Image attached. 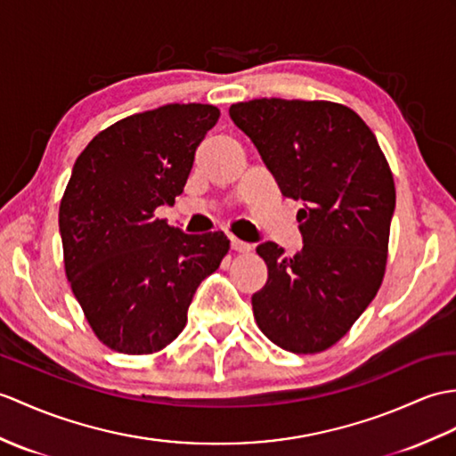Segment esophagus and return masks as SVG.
Masks as SVG:
<instances>
[{"mask_svg":"<svg viewBox=\"0 0 456 456\" xmlns=\"http://www.w3.org/2000/svg\"><path fill=\"white\" fill-rule=\"evenodd\" d=\"M231 248L235 252H248L250 250V245L245 240H239L237 237H231Z\"/></svg>","mask_w":456,"mask_h":456,"instance_id":"34e87169","label":"esophagus"}]
</instances>
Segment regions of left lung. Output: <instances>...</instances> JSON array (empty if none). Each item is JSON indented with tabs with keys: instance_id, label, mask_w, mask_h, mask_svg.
Returning a JSON list of instances; mask_svg holds the SVG:
<instances>
[{
	"instance_id": "left-lung-1",
	"label": "left lung",
	"mask_w": 456,
	"mask_h": 456,
	"mask_svg": "<svg viewBox=\"0 0 456 456\" xmlns=\"http://www.w3.org/2000/svg\"><path fill=\"white\" fill-rule=\"evenodd\" d=\"M231 120L256 145L285 198L303 200V250L262 242L268 281L252 295L264 336L291 354H319L347 334L383 283L395 178L375 134L330 101L254 99Z\"/></svg>"
}]
</instances>
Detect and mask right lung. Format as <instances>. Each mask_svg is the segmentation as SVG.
I'll return each instance as SVG.
<instances>
[{
  "label": "right lung",
  "mask_w": 456,
  "mask_h": 456,
  "mask_svg": "<svg viewBox=\"0 0 456 456\" xmlns=\"http://www.w3.org/2000/svg\"><path fill=\"white\" fill-rule=\"evenodd\" d=\"M214 104H165L99 132L60 202L63 264L94 336L114 352H161L183 332L198 285L229 252L221 231L186 235L155 217L183 194Z\"/></svg>",
  "instance_id": "right-lung-1"
}]
</instances>
